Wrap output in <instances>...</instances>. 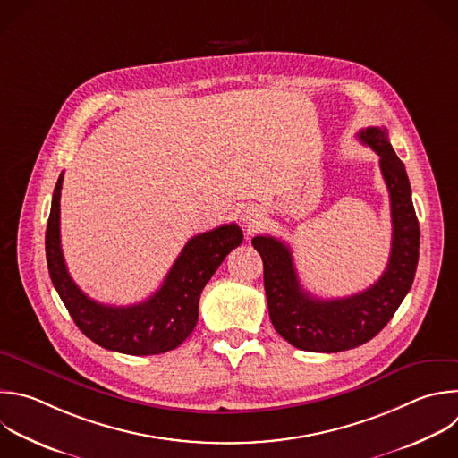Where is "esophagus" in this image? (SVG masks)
<instances>
[{"instance_id":"1","label":"esophagus","mask_w":458,"mask_h":458,"mask_svg":"<svg viewBox=\"0 0 458 458\" xmlns=\"http://www.w3.org/2000/svg\"><path fill=\"white\" fill-rule=\"evenodd\" d=\"M251 216H257V214H250V217H251ZM250 217H246V219H250Z\"/></svg>"}]
</instances>
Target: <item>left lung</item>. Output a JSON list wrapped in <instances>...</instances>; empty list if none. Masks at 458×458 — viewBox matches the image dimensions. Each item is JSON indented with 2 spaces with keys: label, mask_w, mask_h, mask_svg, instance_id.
Listing matches in <instances>:
<instances>
[{
  "label": "left lung",
  "mask_w": 458,
  "mask_h": 458,
  "mask_svg": "<svg viewBox=\"0 0 458 458\" xmlns=\"http://www.w3.org/2000/svg\"><path fill=\"white\" fill-rule=\"evenodd\" d=\"M358 138L377 152L390 192L392 251L376 284L345 298H317L300 285L285 242L269 235L251 241L264 262L271 324L285 342L301 351L331 354L367 344L390 322L413 284L420 233L404 164L392 148L385 127H367Z\"/></svg>",
  "instance_id": "left-lung-1"
}]
</instances>
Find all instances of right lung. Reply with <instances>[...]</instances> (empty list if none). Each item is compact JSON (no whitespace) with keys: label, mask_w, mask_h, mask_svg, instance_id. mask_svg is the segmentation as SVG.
<instances>
[{"label":"right lung","mask_w":458,"mask_h":458,"mask_svg":"<svg viewBox=\"0 0 458 458\" xmlns=\"http://www.w3.org/2000/svg\"><path fill=\"white\" fill-rule=\"evenodd\" d=\"M61 189L63 174L54 189L45 246L52 284L75 326L97 345L122 354L150 356L180 347L198 324L203 287L242 242V230L232 223L192 237L155 294L127 308L104 306L84 294L68 273L61 250Z\"/></svg>","instance_id":"obj_1"}]
</instances>
